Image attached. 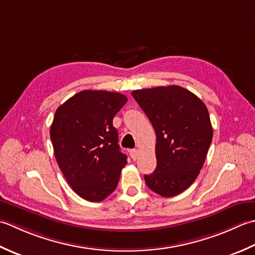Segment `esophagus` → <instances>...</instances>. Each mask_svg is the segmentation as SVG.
Segmentation results:
<instances>
[{
  "instance_id": "34e87169",
  "label": "esophagus",
  "mask_w": 255,
  "mask_h": 255,
  "mask_svg": "<svg viewBox=\"0 0 255 255\" xmlns=\"http://www.w3.org/2000/svg\"><path fill=\"white\" fill-rule=\"evenodd\" d=\"M129 155H131V157H132V159L133 160H135L137 158V156H138V150L137 149H131L129 150Z\"/></svg>"
}]
</instances>
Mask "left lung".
Wrapping results in <instances>:
<instances>
[{
	"instance_id": "8db88e82",
	"label": "left lung",
	"mask_w": 255,
	"mask_h": 255,
	"mask_svg": "<svg viewBox=\"0 0 255 255\" xmlns=\"http://www.w3.org/2000/svg\"><path fill=\"white\" fill-rule=\"evenodd\" d=\"M132 96L156 133L157 165L144 176L145 183L163 197L183 193L198 176L212 141L207 107L179 86L135 90Z\"/></svg>"
}]
</instances>
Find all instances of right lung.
<instances>
[{"label":"right lung","instance_id":"right-lung-1","mask_svg":"<svg viewBox=\"0 0 255 255\" xmlns=\"http://www.w3.org/2000/svg\"><path fill=\"white\" fill-rule=\"evenodd\" d=\"M127 101L119 92L84 90L55 112L50 138L56 160L72 190L88 201L110 196L128 163L112 124Z\"/></svg>","mask_w":255,"mask_h":255}]
</instances>
